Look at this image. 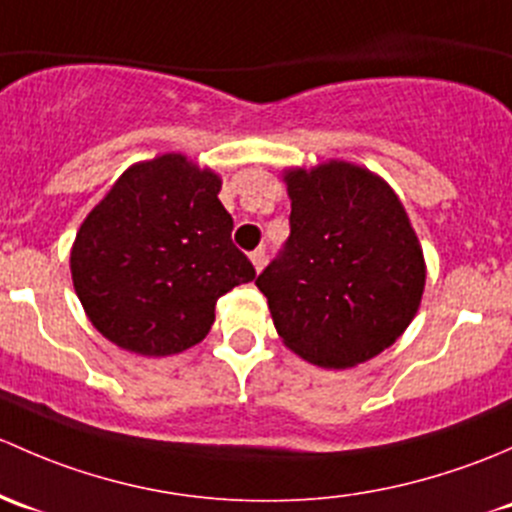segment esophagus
I'll use <instances>...</instances> for the list:
<instances>
[{"mask_svg":"<svg viewBox=\"0 0 512 512\" xmlns=\"http://www.w3.org/2000/svg\"><path fill=\"white\" fill-rule=\"evenodd\" d=\"M251 263H254V268H256V273L261 271L263 266H266V249H256L254 254H251Z\"/></svg>","mask_w":512,"mask_h":512,"instance_id":"34e87169","label":"esophagus"}]
</instances>
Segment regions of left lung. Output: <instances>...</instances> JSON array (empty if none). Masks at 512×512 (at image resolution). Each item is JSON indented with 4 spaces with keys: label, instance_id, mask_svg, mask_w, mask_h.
Returning <instances> with one entry per match:
<instances>
[{
    "label": "left lung",
    "instance_id": "1",
    "mask_svg": "<svg viewBox=\"0 0 512 512\" xmlns=\"http://www.w3.org/2000/svg\"><path fill=\"white\" fill-rule=\"evenodd\" d=\"M291 236L256 278L283 345L325 370L372 360L402 337L426 261L402 199L345 160L283 170Z\"/></svg>",
    "mask_w": 512,
    "mask_h": 512
}]
</instances>
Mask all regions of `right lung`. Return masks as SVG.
Here are the masks:
<instances>
[{
  "label": "right lung",
  "instance_id": "obj_1",
  "mask_svg": "<svg viewBox=\"0 0 512 512\" xmlns=\"http://www.w3.org/2000/svg\"><path fill=\"white\" fill-rule=\"evenodd\" d=\"M219 189L217 172L165 152L130 165L83 219L73 288L113 345L145 357L189 350L212 330L221 295L254 281Z\"/></svg>",
  "mask_w": 512,
  "mask_h": 512
}]
</instances>
